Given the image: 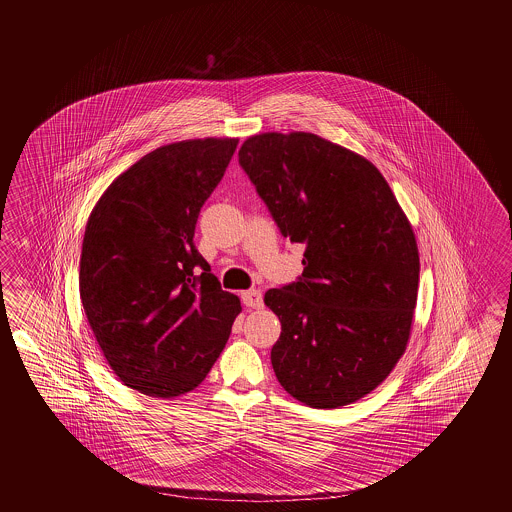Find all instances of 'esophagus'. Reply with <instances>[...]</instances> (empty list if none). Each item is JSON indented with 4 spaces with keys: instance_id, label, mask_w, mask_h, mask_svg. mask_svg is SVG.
<instances>
[{
    "instance_id": "1",
    "label": "esophagus",
    "mask_w": 512,
    "mask_h": 512,
    "mask_svg": "<svg viewBox=\"0 0 512 512\" xmlns=\"http://www.w3.org/2000/svg\"><path fill=\"white\" fill-rule=\"evenodd\" d=\"M242 302H244V306L249 308V310H261V308H263V295H261V291H257V289L244 291V293H242Z\"/></svg>"
}]
</instances>
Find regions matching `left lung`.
I'll list each match as a JSON object with an SVG mask.
<instances>
[{
    "instance_id": "1",
    "label": "left lung",
    "mask_w": 512,
    "mask_h": 512,
    "mask_svg": "<svg viewBox=\"0 0 512 512\" xmlns=\"http://www.w3.org/2000/svg\"><path fill=\"white\" fill-rule=\"evenodd\" d=\"M238 163L279 233L306 248L302 276L264 295L281 323L276 377L310 407L357 402L409 340L420 272L413 229L368 159L313 133L249 137Z\"/></svg>"
}]
</instances>
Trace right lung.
I'll use <instances>...</instances> for the list:
<instances>
[{"mask_svg":"<svg viewBox=\"0 0 512 512\" xmlns=\"http://www.w3.org/2000/svg\"><path fill=\"white\" fill-rule=\"evenodd\" d=\"M236 144L157 148L110 184L88 219L78 274L84 313L118 379L146 396L199 387L242 311L193 242Z\"/></svg>","mask_w":512,"mask_h":512,"instance_id":"1","label":"right lung"}]
</instances>
